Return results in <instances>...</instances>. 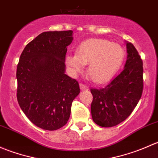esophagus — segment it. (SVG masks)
Masks as SVG:
<instances>
[{"mask_svg": "<svg viewBox=\"0 0 158 158\" xmlns=\"http://www.w3.org/2000/svg\"><path fill=\"white\" fill-rule=\"evenodd\" d=\"M79 87H80L81 90H87V89H89V88L86 86V85H84V84H82V83L79 84Z\"/></svg>", "mask_w": 158, "mask_h": 158, "instance_id": "1", "label": "esophagus"}]
</instances>
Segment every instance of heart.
Listing matches in <instances>:
<instances>
[{
  "label": "heart",
  "mask_w": 158,
  "mask_h": 158,
  "mask_svg": "<svg viewBox=\"0 0 158 158\" xmlns=\"http://www.w3.org/2000/svg\"><path fill=\"white\" fill-rule=\"evenodd\" d=\"M125 58V50L119 44L105 39H91L82 42L76 53H68L65 61L73 74H77L89 64L88 76L93 82L102 83L118 69Z\"/></svg>",
  "instance_id": "1"
}]
</instances>
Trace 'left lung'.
<instances>
[{"label": "left lung", "instance_id": "obj_1", "mask_svg": "<svg viewBox=\"0 0 158 158\" xmlns=\"http://www.w3.org/2000/svg\"><path fill=\"white\" fill-rule=\"evenodd\" d=\"M127 60L122 73L102 89H91V112L101 127L115 126L131 114L143 92V62L131 43L127 42Z\"/></svg>", "mask_w": 158, "mask_h": 158}]
</instances>
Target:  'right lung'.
<instances>
[{"mask_svg":"<svg viewBox=\"0 0 158 158\" xmlns=\"http://www.w3.org/2000/svg\"><path fill=\"white\" fill-rule=\"evenodd\" d=\"M73 31H47L25 47L17 68V98L30 122L54 131L67 123L72 102L80 92L77 81L65 74Z\"/></svg>","mask_w":158,"mask_h":158,"instance_id":"1","label":"right lung"}]
</instances>
